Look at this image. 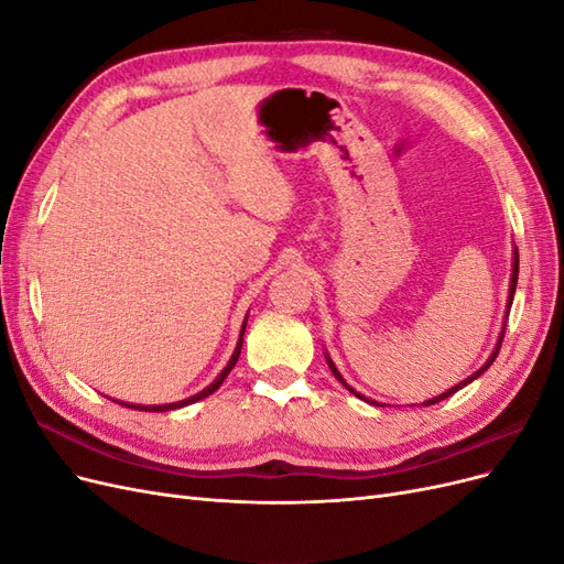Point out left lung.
Here are the masks:
<instances>
[{"mask_svg": "<svg viewBox=\"0 0 564 564\" xmlns=\"http://www.w3.org/2000/svg\"><path fill=\"white\" fill-rule=\"evenodd\" d=\"M518 270H520V259H518V249H516V253H513V275H510V292H508V311L506 313H510V305H513V296H516V286H518ZM503 334H506V324H503V332H501V336H499V340H497V348H494V352L489 355V360L480 367V369H477L475 373H473V377H468L466 381H460V383H456L454 388H449L447 392H442V395H437V398H433V400H425L423 402V406H429V404H435V402H440V400H447L449 395H454V392L456 390H460V388H464V386H468L470 381H475L477 377H482V373L491 367V362L494 360H497V355H499V350H501V340H503ZM327 362H329V369H332V373H334V377L340 381V383H344L350 392H352V395L355 398H360V400H365V402H369V404H377V406H381L379 402H373V400H369V398H365V395H360V392H357V390H352L346 381H344V377H340V373H338V369H336V365L332 362V357L327 355Z\"/></svg>", "mask_w": 564, "mask_h": 564, "instance_id": "1", "label": "left lung"}]
</instances>
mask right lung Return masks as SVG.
I'll list each match as a JSON object with an SVG mask.
<instances>
[{
    "label": "right lung",
    "mask_w": 564,
    "mask_h": 564,
    "mask_svg": "<svg viewBox=\"0 0 564 564\" xmlns=\"http://www.w3.org/2000/svg\"><path fill=\"white\" fill-rule=\"evenodd\" d=\"M245 327H247V319L242 322V332H240V340H237V348H235V352H232V357H230V362L226 365V369L218 373L216 377V381L212 383V386H207L204 390H199L197 395H193V398H187V400H181V402H172V404H129V402H119V404H124V406H131V409H139V412H172V409H178V406H185V404H193V402H199V400H204V398H209L214 390H218L220 388V383L226 381V377L230 373V369L235 367V362H237V357H240V350H242V336H245ZM112 402H117V400H112Z\"/></svg>",
    "instance_id": "right-lung-1"
}]
</instances>
